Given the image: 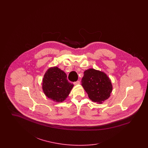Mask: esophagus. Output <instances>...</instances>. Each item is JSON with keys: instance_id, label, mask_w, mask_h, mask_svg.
Returning <instances> with one entry per match:
<instances>
[{"instance_id": "esophagus-1", "label": "esophagus", "mask_w": 148, "mask_h": 148, "mask_svg": "<svg viewBox=\"0 0 148 148\" xmlns=\"http://www.w3.org/2000/svg\"><path fill=\"white\" fill-rule=\"evenodd\" d=\"M80 81H79V80H77V82H74V84L79 85L80 84Z\"/></svg>"}]
</instances>
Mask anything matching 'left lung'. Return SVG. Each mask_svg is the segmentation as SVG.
<instances>
[{
  "label": "left lung",
  "instance_id": "obj_1",
  "mask_svg": "<svg viewBox=\"0 0 148 148\" xmlns=\"http://www.w3.org/2000/svg\"><path fill=\"white\" fill-rule=\"evenodd\" d=\"M82 85L89 99L97 103L109 98L113 90L111 80L106 73L92 68L84 72Z\"/></svg>",
  "mask_w": 148,
  "mask_h": 148
}]
</instances>
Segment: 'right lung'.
Masks as SVG:
<instances>
[{
	"label": "right lung",
	"mask_w": 148,
	"mask_h": 148,
	"mask_svg": "<svg viewBox=\"0 0 148 148\" xmlns=\"http://www.w3.org/2000/svg\"><path fill=\"white\" fill-rule=\"evenodd\" d=\"M73 86L68 81L65 72L56 66L48 69L42 79V90L45 95L58 103L65 100Z\"/></svg>",
	"instance_id": "add662e5"
}]
</instances>
